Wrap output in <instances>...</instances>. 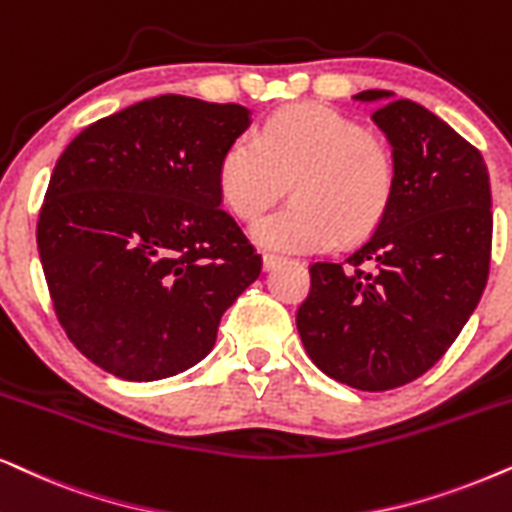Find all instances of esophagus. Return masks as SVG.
<instances>
[{"mask_svg": "<svg viewBox=\"0 0 512 512\" xmlns=\"http://www.w3.org/2000/svg\"><path fill=\"white\" fill-rule=\"evenodd\" d=\"M282 263V256H275V254H263V270H272L275 265Z\"/></svg>", "mask_w": 512, "mask_h": 512, "instance_id": "1", "label": "esophagus"}]
</instances>
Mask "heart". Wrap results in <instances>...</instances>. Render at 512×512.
Wrapping results in <instances>:
<instances>
[{
  "instance_id": "obj_1",
  "label": "heart",
  "mask_w": 512,
  "mask_h": 512,
  "mask_svg": "<svg viewBox=\"0 0 512 512\" xmlns=\"http://www.w3.org/2000/svg\"><path fill=\"white\" fill-rule=\"evenodd\" d=\"M289 181L294 202L251 225V237L277 254H313L374 235L395 197V155L329 105L301 103L265 119L258 138L237 136L218 162L225 207L247 221Z\"/></svg>"
}]
</instances>
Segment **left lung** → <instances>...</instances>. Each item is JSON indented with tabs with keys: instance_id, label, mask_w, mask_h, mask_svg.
Segmentation results:
<instances>
[{
	"instance_id": "obj_1",
	"label": "left lung",
	"mask_w": 512,
	"mask_h": 512,
	"mask_svg": "<svg viewBox=\"0 0 512 512\" xmlns=\"http://www.w3.org/2000/svg\"><path fill=\"white\" fill-rule=\"evenodd\" d=\"M393 145L397 188L374 235L343 261L310 265L296 327L324 374L381 393L423 376L487 287L491 190L475 145L414 101L369 89Z\"/></svg>"
}]
</instances>
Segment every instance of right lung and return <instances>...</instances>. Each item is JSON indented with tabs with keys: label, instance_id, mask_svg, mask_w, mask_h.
<instances>
[{
	"label": "right lung",
	"instance_id": "1",
	"mask_svg": "<svg viewBox=\"0 0 512 512\" xmlns=\"http://www.w3.org/2000/svg\"><path fill=\"white\" fill-rule=\"evenodd\" d=\"M249 124L244 105L167 94L98 119L58 157L39 258L65 334L108 374L159 381L204 360L261 275L218 192Z\"/></svg>",
	"mask_w": 512,
	"mask_h": 512
}]
</instances>
